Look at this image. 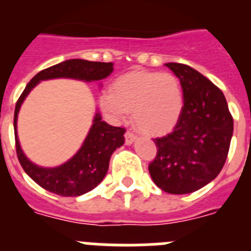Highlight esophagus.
Listing matches in <instances>:
<instances>
[{
  "mask_svg": "<svg viewBox=\"0 0 251 251\" xmlns=\"http://www.w3.org/2000/svg\"><path fill=\"white\" fill-rule=\"evenodd\" d=\"M124 137H126V145H128V146L132 145L133 142H134L137 139V136H136V134H134V133H132V132H127V133H126V136H124Z\"/></svg>",
  "mask_w": 251,
  "mask_h": 251,
  "instance_id": "1",
  "label": "esophagus"
}]
</instances>
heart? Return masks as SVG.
I'll list each match as a JSON object with an SVG mask.
<instances>
[{"mask_svg":"<svg viewBox=\"0 0 251 251\" xmlns=\"http://www.w3.org/2000/svg\"><path fill=\"white\" fill-rule=\"evenodd\" d=\"M99 104L114 121H123L127 112H133V121L141 132L163 136L178 123L185 99L176 75L132 70L119 75L110 90L101 93Z\"/></svg>","mask_w":251,"mask_h":251,"instance_id":"obj_1","label":"heart"}]
</instances>
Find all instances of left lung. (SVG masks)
<instances>
[{
	"label": "left lung",
	"instance_id": "left-lung-1",
	"mask_svg": "<svg viewBox=\"0 0 251 251\" xmlns=\"http://www.w3.org/2000/svg\"><path fill=\"white\" fill-rule=\"evenodd\" d=\"M165 65L181 81L185 105L174 130L153 139L158 151L148 171L162 191L191 194L220 174L234 122L223 92L207 77L183 64Z\"/></svg>",
	"mask_w": 251,
	"mask_h": 251
}]
</instances>
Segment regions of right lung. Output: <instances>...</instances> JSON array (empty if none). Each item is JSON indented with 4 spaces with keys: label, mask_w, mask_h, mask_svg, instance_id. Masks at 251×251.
<instances>
[{
    "label": "right lung",
    "mask_w": 251,
    "mask_h": 251,
    "mask_svg": "<svg viewBox=\"0 0 251 251\" xmlns=\"http://www.w3.org/2000/svg\"><path fill=\"white\" fill-rule=\"evenodd\" d=\"M112 73L113 63H98L83 59L65 60L63 63L37 73L26 85L25 90L17 100L13 118L17 157L26 174L48 191L60 196H80L92 191L105 177L113 152L124 145L126 129L113 127L101 121L100 113L97 109L92 127L81 147L74 156L56 167H41L26 157L20 145L17 136V118L22 103L40 81L65 77L85 83L98 81L100 86V81Z\"/></svg>",
    "instance_id": "add662e5"
}]
</instances>
